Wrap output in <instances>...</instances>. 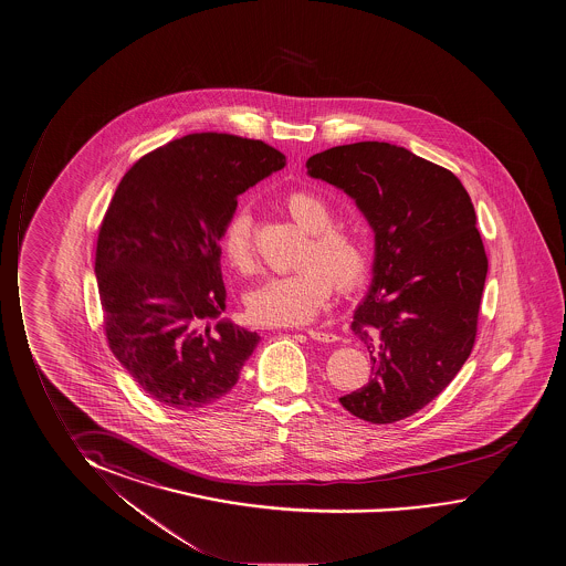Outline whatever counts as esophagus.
Returning a JSON list of instances; mask_svg holds the SVG:
<instances>
[{
  "label": "esophagus",
  "instance_id": "esophagus-1",
  "mask_svg": "<svg viewBox=\"0 0 566 566\" xmlns=\"http://www.w3.org/2000/svg\"><path fill=\"white\" fill-rule=\"evenodd\" d=\"M306 334H308L311 338L316 339V342H322V344H332V342H336V339H338L336 334H332V332H322V329L316 328L306 329Z\"/></svg>",
  "mask_w": 566,
  "mask_h": 566
}]
</instances>
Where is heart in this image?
<instances>
[{
    "mask_svg": "<svg viewBox=\"0 0 566 566\" xmlns=\"http://www.w3.org/2000/svg\"><path fill=\"white\" fill-rule=\"evenodd\" d=\"M283 209L308 240L298 263L287 275L265 279L245 296V313L260 326H298L313 321L328 303L332 289L352 293L369 273V245L357 228L336 222L332 205L313 191H291ZM220 252L232 270L250 273L253 258L252 222L245 209H237L220 230Z\"/></svg>",
    "mask_w": 566,
    "mask_h": 566,
    "instance_id": "obj_1",
    "label": "heart"
}]
</instances>
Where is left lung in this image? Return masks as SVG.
<instances>
[{
    "mask_svg": "<svg viewBox=\"0 0 566 566\" xmlns=\"http://www.w3.org/2000/svg\"><path fill=\"white\" fill-rule=\"evenodd\" d=\"M306 168L354 197L375 230L371 291L352 322L373 377L339 402L365 422L405 420L473 352L489 258L471 197L449 169L395 144L334 146Z\"/></svg>",
    "mask_w": 566,
    "mask_h": 566,
    "instance_id": "obj_1",
    "label": "left lung"
}]
</instances>
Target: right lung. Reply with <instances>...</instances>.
Returning <instances> with one entry per match:
<instances>
[{"mask_svg":"<svg viewBox=\"0 0 566 566\" xmlns=\"http://www.w3.org/2000/svg\"><path fill=\"white\" fill-rule=\"evenodd\" d=\"M285 161L262 140L195 133L120 179L95 250L103 329L154 402L199 410L237 385L260 336L227 321L209 326L227 308L220 230L238 195Z\"/></svg>","mask_w":566,"mask_h":566,"instance_id":"1","label":"right lung"}]
</instances>
